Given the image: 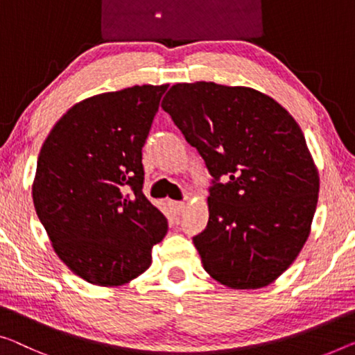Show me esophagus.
I'll list each match as a JSON object with an SVG mask.
<instances>
[{
    "label": "esophagus",
    "mask_w": 355,
    "mask_h": 355,
    "mask_svg": "<svg viewBox=\"0 0 355 355\" xmlns=\"http://www.w3.org/2000/svg\"><path fill=\"white\" fill-rule=\"evenodd\" d=\"M168 205H171V209L173 210V214H175V215H182L183 214V210H184V204L183 202L171 200V202H168Z\"/></svg>",
    "instance_id": "obj_1"
}]
</instances>
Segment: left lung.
<instances>
[{
    "instance_id": "left-lung-1",
    "label": "left lung",
    "mask_w": 355,
    "mask_h": 355,
    "mask_svg": "<svg viewBox=\"0 0 355 355\" xmlns=\"http://www.w3.org/2000/svg\"><path fill=\"white\" fill-rule=\"evenodd\" d=\"M161 107L214 177L193 237L204 269L226 287H266L298 257L319 198L300 125L255 89L205 81L175 84Z\"/></svg>"
}]
</instances>
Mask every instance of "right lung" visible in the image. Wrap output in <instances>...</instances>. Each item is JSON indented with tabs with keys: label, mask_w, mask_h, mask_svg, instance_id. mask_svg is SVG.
Returning a JSON list of instances; mask_svg holds the SVG:
<instances>
[{
	"label": "right lung",
	"mask_w": 355,
	"mask_h": 355,
	"mask_svg": "<svg viewBox=\"0 0 355 355\" xmlns=\"http://www.w3.org/2000/svg\"><path fill=\"white\" fill-rule=\"evenodd\" d=\"M168 84L134 86L76 103L42 145L36 215L60 260L84 280L113 287L151 264L167 220L144 194L141 148Z\"/></svg>",
	"instance_id": "add662e5"
}]
</instances>
